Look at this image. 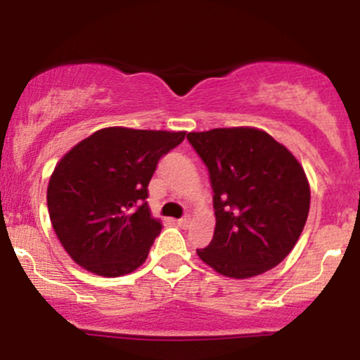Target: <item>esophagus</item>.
<instances>
[{
	"label": "esophagus",
	"instance_id": "34e87169",
	"mask_svg": "<svg viewBox=\"0 0 360 360\" xmlns=\"http://www.w3.org/2000/svg\"><path fill=\"white\" fill-rule=\"evenodd\" d=\"M189 223H191V218H189V217L179 218V220H177V225L183 226V229H186V226H189Z\"/></svg>",
	"mask_w": 360,
	"mask_h": 360
}]
</instances>
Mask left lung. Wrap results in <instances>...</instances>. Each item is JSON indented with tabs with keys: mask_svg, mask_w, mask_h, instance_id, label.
<instances>
[{
	"mask_svg": "<svg viewBox=\"0 0 360 360\" xmlns=\"http://www.w3.org/2000/svg\"><path fill=\"white\" fill-rule=\"evenodd\" d=\"M210 171L217 225L198 255L218 274L247 279L272 269L298 242L309 212L303 167L254 127L188 134Z\"/></svg>",
	"mask_w": 360,
	"mask_h": 360,
	"instance_id": "1",
	"label": "left lung"
}]
</instances>
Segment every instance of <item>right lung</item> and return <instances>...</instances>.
<instances>
[{
  "instance_id": "1",
  "label": "right lung",
  "mask_w": 360,
  "mask_h": 360,
  "mask_svg": "<svg viewBox=\"0 0 360 360\" xmlns=\"http://www.w3.org/2000/svg\"><path fill=\"white\" fill-rule=\"evenodd\" d=\"M186 131L108 127L74 146L53 169L47 208L62 247L86 271L105 278L146 262L162 230L147 205L157 162Z\"/></svg>"
}]
</instances>
